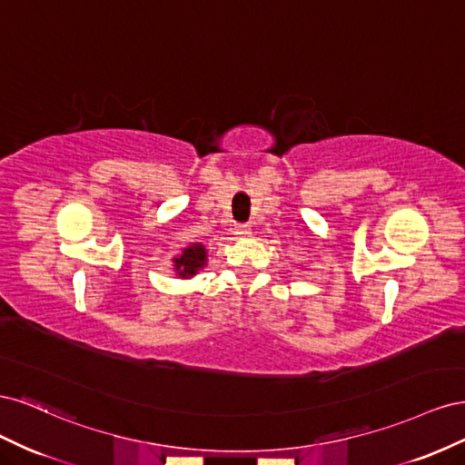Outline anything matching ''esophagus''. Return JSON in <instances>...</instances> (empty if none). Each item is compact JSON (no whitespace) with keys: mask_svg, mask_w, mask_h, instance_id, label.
<instances>
[{"mask_svg":"<svg viewBox=\"0 0 465 465\" xmlns=\"http://www.w3.org/2000/svg\"><path fill=\"white\" fill-rule=\"evenodd\" d=\"M234 234H238V236L250 234V224H236V227H234Z\"/></svg>","mask_w":465,"mask_h":465,"instance_id":"esophagus-1","label":"esophagus"}]
</instances>
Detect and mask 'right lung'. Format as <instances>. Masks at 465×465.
<instances>
[{"label":"right lung","mask_w":465,"mask_h":465,"mask_svg":"<svg viewBox=\"0 0 465 465\" xmlns=\"http://www.w3.org/2000/svg\"><path fill=\"white\" fill-rule=\"evenodd\" d=\"M205 263V248L203 244H192L184 250V254L180 258H174V267L178 275L192 277L198 273L200 267Z\"/></svg>","instance_id":"obj_1"}]
</instances>
